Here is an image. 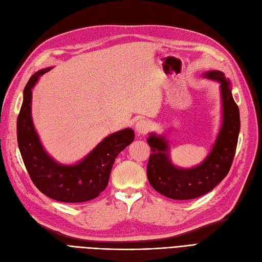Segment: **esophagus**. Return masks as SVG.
I'll return each instance as SVG.
<instances>
[{
	"label": "esophagus",
	"instance_id": "1",
	"mask_svg": "<svg viewBox=\"0 0 262 262\" xmlns=\"http://www.w3.org/2000/svg\"><path fill=\"white\" fill-rule=\"evenodd\" d=\"M149 130H150V123L145 119H141L135 123V131H137L138 135L146 134Z\"/></svg>",
	"mask_w": 262,
	"mask_h": 262
}]
</instances>
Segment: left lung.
I'll use <instances>...</instances> for the list:
<instances>
[{
	"label": "left lung",
	"mask_w": 262,
	"mask_h": 262,
	"mask_svg": "<svg viewBox=\"0 0 262 262\" xmlns=\"http://www.w3.org/2000/svg\"><path fill=\"white\" fill-rule=\"evenodd\" d=\"M205 77L220 82L223 122L210 154L203 164L192 169L177 168L169 159L165 138L150 134L147 139L151 147L146 169L147 179L152 188L171 200H193L210 192L227 177L235 156L241 119L229 80L221 71L215 70L206 73Z\"/></svg>",
	"instance_id": "8db88e82"
}]
</instances>
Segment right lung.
<instances>
[{
	"label": "right lung",
	"mask_w": 262,
	"mask_h": 262,
	"mask_svg": "<svg viewBox=\"0 0 262 262\" xmlns=\"http://www.w3.org/2000/svg\"><path fill=\"white\" fill-rule=\"evenodd\" d=\"M34 74L24 90V101L17 118V142L31 181L40 192L62 203H83L100 195L110 181L116 157L134 140L132 129H123L105 138L79 164L62 166L54 161L41 145L31 118V89L40 76Z\"/></svg>",
	"instance_id": "1"
}]
</instances>
